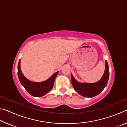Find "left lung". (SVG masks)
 Listing matches in <instances>:
<instances>
[{"mask_svg":"<svg viewBox=\"0 0 127 127\" xmlns=\"http://www.w3.org/2000/svg\"><path fill=\"white\" fill-rule=\"evenodd\" d=\"M109 77V65L105 61V69L102 77L99 81L95 83H81L77 81L71 74V82L74 89L81 96L86 97H93L97 96L106 86Z\"/></svg>","mask_w":127,"mask_h":127,"instance_id":"8db88e82","label":"left lung"}]
</instances>
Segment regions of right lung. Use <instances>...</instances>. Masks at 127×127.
Segmentation results:
<instances>
[{"mask_svg":"<svg viewBox=\"0 0 127 127\" xmlns=\"http://www.w3.org/2000/svg\"><path fill=\"white\" fill-rule=\"evenodd\" d=\"M21 59L19 61L18 64V76L19 80L26 90L31 95L35 97H41L50 92L53 89L54 83L56 77L58 74L59 71L55 72L50 78L46 81L36 82L30 81L26 78L23 74L21 69Z\"/></svg>","mask_w":127,"mask_h":127,"instance_id":"1","label":"right lung"}]
</instances>
